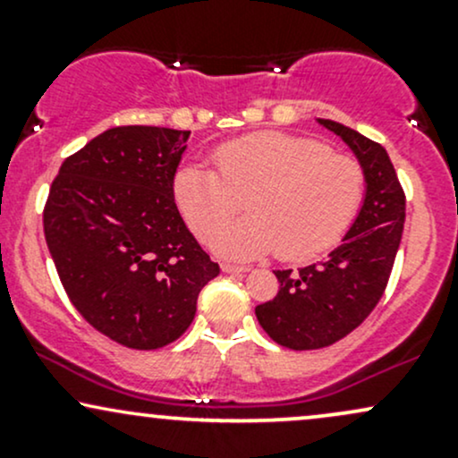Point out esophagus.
<instances>
[{
    "mask_svg": "<svg viewBox=\"0 0 458 458\" xmlns=\"http://www.w3.org/2000/svg\"><path fill=\"white\" fill-rule=\"evenodd\" d=\"M222 271H224V273H245V271H250V267H245V265H234V262H224Z\"/></svg>",
    "mask_w": 458,
    "mask_h": 458,
    "instance_id": "obj_1",
    "label": "esophagus"
}]
</instances>
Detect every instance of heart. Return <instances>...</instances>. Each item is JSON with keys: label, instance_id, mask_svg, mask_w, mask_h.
<instances>
[{"label": "heart", "instance_id": "obj_1", "mask_svg": "<svg viewBox=\"0 0 458 458\" xmlns=\"http://www.w3.org/2000/svg\"><path fill=\"white\" fill-rule=\"evenodd\" d=\"M213 165L178 167L172 196L204 241L246 198L250 215L213 239V250L233 259L276 250L291 262L314 259L338 243L364 199L361 163L306 135L262 131L225 141L213 150Z\"/></svg>", "mask_w": 458, "mask_h": 458}]
</instances>
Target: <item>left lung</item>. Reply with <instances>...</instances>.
Here are the masks:
<instances>
[{
  "label": "left lung",
  "instance_id": "obj_1",
  "mask_svg": "<svg viewBox=\"0 0 458 458\" xmlns=\"http://www.w3.org/2000/svg\"><path fill=\"white\" fill-rule=\"evenodd\" d=\"M318 123L355 152L366 174V198L327 260L276 271L280 291L256 306L260 327L293 351L323 349L364 323L390 280L404 224V191L386 148L334 120Z\"/></svg>",
  "mask_w": 458,
  "mask_h": 458
}]
</instances>
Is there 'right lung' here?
<instances>
[{
  "label": "right lung",
  "mask_w": 458,
  "mask_h": 458,
  "mask_svg": "<svg viewBox=\"0 0 458 458\" xmlns=\"http://www.w3.org/2000/svg\"><path fill=\"white\" fill-rule=\"evenodd\" d=\"M189 131L114 127L66 157L43 225L68 299L127 349L174 343L219 265L198 245L172 196Z\"/></svg>",
  "instance_id": "right-lung-1"
}]
</instances>
